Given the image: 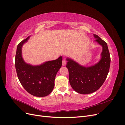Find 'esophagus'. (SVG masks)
Returning a JSON list of instances; mask_svg holds the SVG:
<instances>
[{
    "instance_id": "34e87169",
    "label": "esophagus",
    "mask_w": 125,
    "mask_h": 125,
    "mask_svg": "<svg viewBox=\"0 0 125 125\" xmlns=\"http://www.w3.org/2000/svg\"><path fill=\"white\" fill-rule=\"evenodd\" d=\"M66 60H64V59H63V60H62V66H65V65H66Z\"/></svg>"
}]
</instances>
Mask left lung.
I'll use <instances>...</instances> for the list:
<instances>
[{"mask_svg":"<svg viewBox=\"0 0 125 125\" xmlns=\"http://www.w3.org/2000/svg\"><path fill=\"white\" fill-rule=\"evenodd\" d=\"M94 36L96 39L95 41L103 47L102 58L99 62L91 67H85L67 59L70 84L75 91L82 94L92 93L99 89L107 78L110 67L111 57L107 43L98 35L94 34Z\"/></svg>","mask_w":125,"mask_h":125,"instance_id":"1","label":"left lung"}]
</instances>
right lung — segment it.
I'll return each instance as SVG.
<instances>
[{
	"mask_svg": "<svg viewBox=\"0 0 125 125\" xmlns=\"http://www.w3.org/2000/svg\"><path fill=\"white\" fill-rule=\"evenodd\" d=\"M29 36L19 43L15 66L18 78L25 90L31 95L43 97L50 94L54 88L56 75L62 65V57L42 65L33 66L26 63L22 57L21 48Z\"/></svg>",
	"mask_w": 125,
	"mask_h": 125,
	"instance_id": "right-lung-1",
	"label": "right lung"
}]
</instances>
